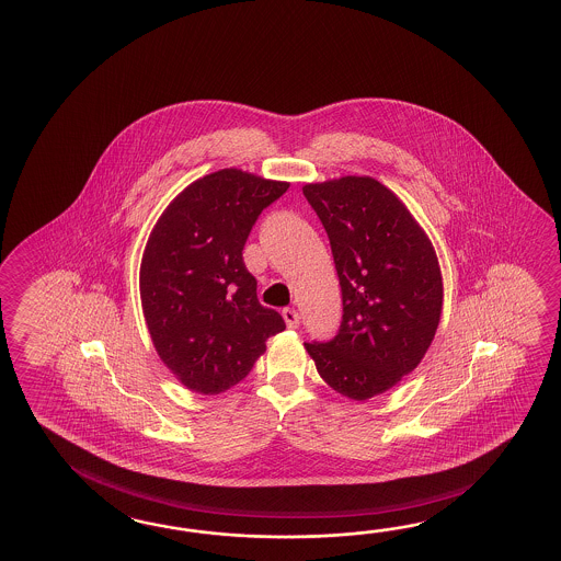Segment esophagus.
<instances>
[{
    "label": "esophagus",
    "instance_id": "obj_1",
    "mask_svg": "<svg viewBox=\"0 0 561 561\" xmlns=\"http://www.w3.org/2000/svg\"><path fill=\"white\" fill-rule=\"evenodd\" d=\"M283 317H285V323H287L288 329H297L299 327L300 314L295 309H285Z\"/></svg>",
    "mask_w": 561,
    "mask_h": 561
}]
</instances>
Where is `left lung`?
<instances>
[{
	"mask_svg": "<svg viewBox=\"0 0 561 561\" xmlns=\"http://www.w3.org/2000/svg\"><path fill=\"white\" fill-rule=\"evenodd\" d=\"M329 236L343 317L327 343H305L319 376L352 400L390 390L422 362L443 313V276L426 232L374 178L307 183Z\"/></svg>",
	"mask_w": 561,
	"mask_h": 561,
	"instance_id": "obj_1",
	"label": "left lung"
}]
</instances>
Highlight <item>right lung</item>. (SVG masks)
<instances>
[{
	"instance_id": "obj_1",
	"label": "right lung",
	"mask_w": 561,
	"mask_h": 561,
	"mask_svg": "<svg viewBox=\"0 0 561 561\" xmlns=\"http://www.w3.org/2000/svg\"><path fill=\"white\" fill-rule=\"evenodd\" d=\"M287 190L220 170L187 185L157 220L141 261V302L161 362L185 388L208 396L232 388L287 327L259 302L242 259L262 209Z\"/></svg>"
}]
</instances>
